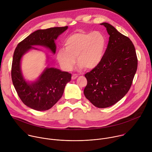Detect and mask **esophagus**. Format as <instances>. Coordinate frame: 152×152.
<instances>
[{
	"label": "esophagus",
	"mask_w": 152,
	"mask_h": 152,
	"mask_svg": "<svg viewBox=\"0 0 152 152\" xmlns=\"http://www.w3.org/2000/svg\"><path fill=\"white\" fill-rule=\"evenodd\" d=\"M77 75H76V74H73V75H72V79H73V80H75V79H76L77 77Z\"/></svg>",
	"instance_id": "esophagus-1"
}]
</instances>
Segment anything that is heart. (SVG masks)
<instances>
[{
    "instance_id": "obj_1",
    "label": "heart",
    "mask_w": 152,
    "mask_h": 152,
    "mask_svg": "<svg viewBox=\"0 0 152 152\" xmlns=\"http://www.w3.org/2000/svg\"><path fill=\"white\" fill-rule=\"evenodd\" d=\"M106 45V38L100 31L76 32L67 38L65 49L58 50L57 59L61 67L66 71L72 70L76 57L80 68L92 70L101 62Z\"/></svg>"
}]
</instances>
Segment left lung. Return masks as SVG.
<instances>
[{
    "mask_svg": "<svg viewBox=\"0 0 152 152\" xmlns=\"http://www.w3.org/2000/svg\"><path fill=\"white\" fill-rule=\"evenodd\" d=\"M110 35L104 56L95 69L86 73L85 97L99 108L114 105L129 91L138 67L135 46L113 26L102 23Z\"/></svg>",
    "mask_w": 152,
    "mask_h": 152,
    "instance_id": "8db88e82",
    "label": "left lung"
}]
</instances>
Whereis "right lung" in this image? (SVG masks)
Instances as JSON below:
<instances>
[{
	"label": "right lung",
	"instance_id": "1",
	"mask_svg": "<svg viewBox=\"0 0 152 152\" xmlns=\"http://www.w3.org/2000/svg\"><path fill=\"white\" fill-rule=\"evenodd\" d=\"M68 26L54 27L35 31L20 42L13 55L11 77L14 88L21 100L27 106L37 111L48 110L61 99L66 84L71 80L72 75L55 68H47L39 79L32 83L24 79L20 69L22 56L29 49L38 45L49 48L55 53V40L66 31Z\"/></svg>",
	"mask_w": 152,
	"mask_h": 152
}]
</instances>
